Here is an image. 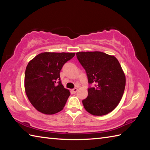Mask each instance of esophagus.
I'll list each match as a JSON object with an SVG mask.
<instances>
[{
  "mask_svg": "<svg viewBox=\"0 0 150 150\" xmlns=\"http://www.w3.org/2000/svg\"><path fill=\"white\" fill-rule=\"evenodd\" d=\"M77 88H73V89L71 90V91L73 92V93H77Z\"/></svg>",
  "mask_w": 150,
  "mask_h": 150,
  "instance_id": "obj_1",
  "label": "esophagus"
}]
</instances>
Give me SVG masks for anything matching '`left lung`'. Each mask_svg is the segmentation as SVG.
Returning <instances> with one entry per match:
<instances>
[{
  "mask_svg": "<svg viewBox=\"0 0 150 150\" xmlns=\"http://www.w3.org/2000/svg\"><path fill=\"white\" fill-rule=\"evenodd\" d=\"M85 69L88 82V96L83 100L84 108L95 116L107 115L115 109L122 97L126 77L120 63L113 55L100 52H81L76 54Z\"/></svg>",
  "mask_w": 150,
  "mask_h": 150,
  "instance_id": "obj_1",
  "label": "left lung"
}]
</instances>
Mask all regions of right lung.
I'll return each instance as SVG.
<instances>
[{"label":"right lung","mask_w":150,"mask_h":150,"mask_svg":"<svg viewBox=\"0 0 150 150\" xmlns=\"http://www.w3.org/2000/svg\"><path fill=\"white\" fill-rule=\"evenodd\" d=\"M75 53L44 52L28 64L24 87L30 102L37 110L54 115L63 110L70 92L62 85L60 71Z\"/></svg>","instance_id":"obj_1"}]
</instances>
